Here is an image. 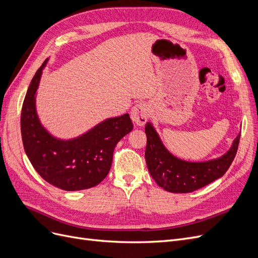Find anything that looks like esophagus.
Wrapping results in <instances>:
<instances>
[{"label": "esophagus", "mask_w": 258, "mask_h": 258, "mask_svg": "<svg viewBox=\"0 0 258 258\" xmlns=\"http://www.w3.org/2000/svg\"><path fill=\"white\" fill-rule=\"evenodd\" d=\"M131 119L137 126H143L146 122L148 115H150V108L145 103H139L132 107L131 110Z\"/></svg>", "instance_id": "esophagus-1"}]
</instances>
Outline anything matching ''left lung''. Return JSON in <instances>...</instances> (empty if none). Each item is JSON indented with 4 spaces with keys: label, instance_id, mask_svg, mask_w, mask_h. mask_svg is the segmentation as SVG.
<instances>
[{
    "label": "left lung",
    "instance_id": "8db88e82",
    "mask_svg": "<svg viewBox=\"0 0 258 258\" xmlns=\"http://www.w3.org/2000/svg\"><path fill=\"white\" fill-rule=\"evenodd\" d=\"M145 160L148 171L163 189L170 192H191L222 177L237 154L240 134L233 140L228 152L216 159L191 162L178 159L171 154L151 122L145 124Z\"/></svg>",
    "mask_w": 258,
    "mask_h": 258
}]
</instances>
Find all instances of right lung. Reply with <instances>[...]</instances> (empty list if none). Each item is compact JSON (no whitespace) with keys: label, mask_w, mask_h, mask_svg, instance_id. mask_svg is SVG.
Masks as SVG:
<instances>
[{"label":"right lung","mask_w":258,"mask_h":258,"mask_svg":"<svg viewBox=\"0 0 258 258\" xmlns=\"http://www.w3.org/2000/svg\"><path fill=\"white\" fill-rule=\"evenodd\" d=\"M47 61L33 76L22 104L23 147L33 168L46 182L68 191L91 188L107 175L116 144L134 129V124L129 114H123L101 121L71 140L51 136L42 126L35 107L36 90Z\"/></svg>","instance_id":"add662e5"}]
</instances>
